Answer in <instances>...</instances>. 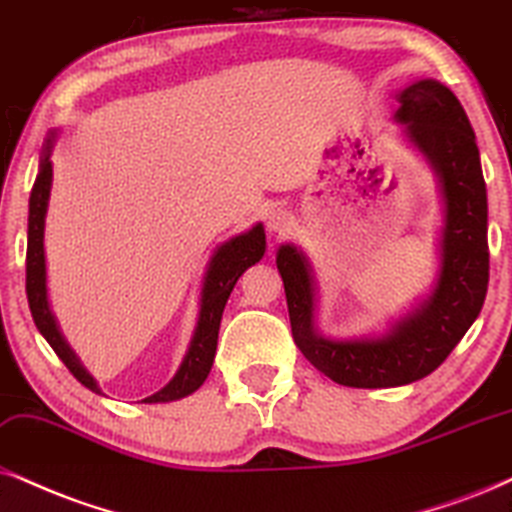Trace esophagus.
<instances>
[{
  "mask_svg": "<svg viewBox=\"0 0 512 512\" xmlns=\"http://www.w3.org/2000/svg\"><path fill=\"white\" fill-rule=\"evenodd\" d=\"M293 215L286 208H271L267 212V229L271 236H286L290 229H293Z\"/></svg>",
  "mask_w": 512,
  "mask_h": 512,
  "instance_id": "esophagus-1",
  "label": "esophagus"
}]
</instances>
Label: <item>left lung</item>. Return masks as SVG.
<instances>
[{
  "label": "left lung",
  "mask_w": 512,
  "mask_h": 512,
  "mask_svg": "<svg viewBox=\"0 0 512 512\" xmlns=\"http://www.w3.org/2000/svg\"><path fill=\"white\" fill-rule=\"evenodd\" d=\"M397 101L394 120L404 125V139L435 172L442 196L439 269L428 297L380 335L323 338L316 328L312 264L293 243L276 252L295 345L338 385L366 390L416 383L442 366L480 316L489 283L487 186L461 101L430 77L401 89Z\"/></svg>",
  "instance_id": "1"
}]
</instances>
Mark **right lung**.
I'll return each instance as SVG.
<instances>
[{"mask_svg":"<svg viewBox=\"0 0 512 512\" xmlns=\"http://www.w3.org/2000/svg\"><path fill=\"white\" fill-rule=\"evenodd\" d=\"M58 139V129L49 132L47 141H44V151L40 158V172H37L35 186L30 191V215H28V257H25V293H28V304L32 319H35L37 331L44 335V340L54 347L58 359L68 366V371L75 375L77 380L89 390L101 394V387L89 375L77 354L70 349V345L58 331V323L49 309V295H47V257H44V222H47V208L51 196V179H54V170H51V151ZM267 250V236H264V226L255 224L245 234H238L212 252L208 269L203 276V288H200V309L198 321L193 328L189 349H186L184 359L174 373V378L167 383L163 390L146 397V404H165V401H177L181 397H189L196 392L200 385L208 378L212 361H215L217 352V335L219 323H222V314L229 300L231 290H234L236 281L243 276V271L257 264L264 257Z\"/></svg>","mask_w":512,"mask_h":512,"instance_id":"obj_1","label":"right lung"}]
</instances>
